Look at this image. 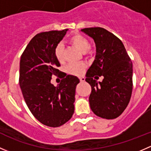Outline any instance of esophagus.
I'll use <instances>...</instances> for the list:
<instances>
[{"label": "esophagus", "mask_w": 151, "mask_h": 151, "mask_svg": "<svg viewBox=\"0 0 151 151\" xmlns=\"http://www.w3.org/2000/svg\"><path fill=\"white\" fill-rule=\"evenodd\" d=\"M80 82H82V83H83V82L85 81V78L84 77H81L80 78Z\"/></svg>", "instance_id": "esophagus-1"}]
</instances>
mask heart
Returning a JSON list of instances; mask_svg holds the SVG:
<instances>
[{
  "label": "heart",
  "mask_w": 151,
  "mask_h": 151,
  "mask_svg": "<svg viewBox=\"0 0 151 151\" xmlns=\"http://www.w3.org/2000/svg\"><path fill=\"white\" fill-rule=\"evenodd\" d=\"M71 43L74 45L80 52H85L89 51L90 42L88 39L84 36L80 34H75L70 39ZM55 55L56 58L58 59L59 62L62 63L64 60V56H63V45L62 43H58L56 45L55 49ZM86 65L84 63H71L66 66V71L70 74L72 75L80 76L83 74L84 72Z\"/></svg>",
  "instance_id": "1"
}]
</instances>
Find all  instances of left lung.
I'll return each mask as SVG.
<instances>
[{
	"mask_svg": "<svg viewBox=\"0 0 151 151\" xmlns=\"http://www.w3.org/2000/svg\"><path fill=\"white\" fill-rule=\"evenodd\" d=\"M82 31L92 38L96 53L86 73L85 81L91 86L89 103L97 116L114 119L123 113L132 96V62L123 42L106 29L87 28ZM104 79L101 82L97 80Z\"/></svg>",
	"mask_w": 151,
	"mask_h": 151,
	"instance_id": "8db88e82",
	"label": "left lung"
}]
</instances>
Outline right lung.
Segmentation results:
<instances>
[{
  "label": "right lung",
  "instance_id": "add662e5",
  "mask_svg": "<svg viewBox=\"0 0 151 151\" xmlns=\"http://www.w3.org/2000/svg\"><path fill=\"white\" fill-rule=\"evenodd\" d=\"M68 29L36 34L21 55L19 83L27 106L42 124L58 127L69 121L74 112L75 89L80 80L73 75H60V84L50 82L60 71L55 55L56 45Z\"/></svg>",
  "mask_w": 151,
  "mask_h": 151
}]
</instances>
